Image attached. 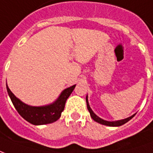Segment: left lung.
Instances as JSON below:
<instances>
[{
    "mask_svg": "<svg viewBox=\"0 0 153 153\" xmlns=\"http://www.w3.org/2000/svg\"><path fill=\"white\" fill-rule=\"evenodd\" d=\"M86 101H87V109L89 111V112H90L91 117V118L94 120L95 122H97V123H100V124H102V125H106V126H109V127H119V126H122L123 124H125L126 123H127L128 121H130L133 117H134V115H132L131 117H127L126 119H123V120H119V121H116V122H107V121H105V120H103V119L100 118L98 117L97 115L95 114L94 112L92 111V110L91 109L90 106H89V104H88V99H87V97H86Z\"/></svg>",
    "mask_w": 153,
    "mask_h": 153,
    "instance_id": "1",
    "label": "left lung"
}]
</instances>
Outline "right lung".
<instances>
[{"mask_svg":"<svg viewBox=\"0 0 153 153\" xmlns=\"http://www.w3.org/2000/svg\"><path fill=\"white\" fill-rule=\"evenodd\" d=\"M76 85L65 89L55 102L43 107L28 106L21 102L18 98H16V96L10 91L7 85L6 89L15 108L23 118L33 125H44L54 123L60 118L62 112L64 110L66 99L69 97L71 93L73 91Z\"/></svg>","mask_w":153,"mask_h":153,"instance_id":"right-lung-1","label":"right lung"}]
</instances>
